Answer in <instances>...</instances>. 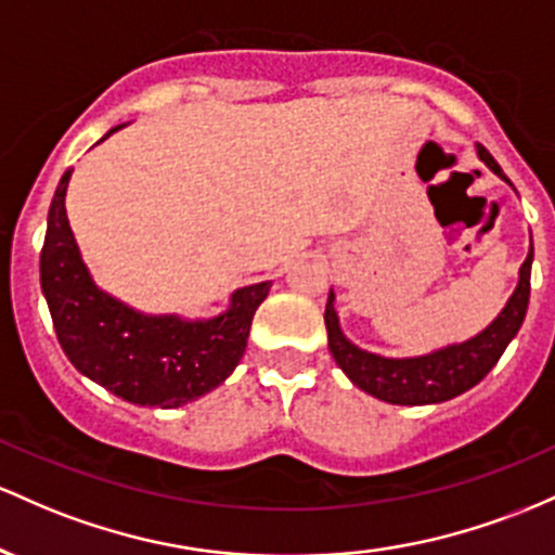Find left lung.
Wrapping results in <instances>:
<instances>
[{"mask_svg":"<svg viewBox=\"0 0 555 555\" xmlns=\"http://www.w3.org/2000/svg\"><path fill=\"white\" fill-rule=\"evenodd\" d=\"M477 154L498 178L512 183L503 176L501 165L488 149L477 143ZM529 272H532V248H529L525 264H521L519 285H516L512 298L482 333L464 340V344L440 348V351L414 359H385L353 346L340 333L338 314H335L333 307L335 296L330 291L325 307L330 353L357 388L379 398V401L401 403V406H425V403H440L448 401V398L462 396L464 390L475 388L479 379L493 370L501 353L506 351L514 335L519 333L529 304Z\"/></svg>","mask_w":555,"mask_h":555,"instance_id":"8db88e82","label":"left lung"}]
</instances>
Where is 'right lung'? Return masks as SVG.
Wrapping results in <instances>:
<instances>
[{"instance_id":"obj_1","label":"right lung","mask_w":555,"mask_h":555,"mask_svg":"<svg viewBox=\"0 0 555 555\" xmlns=\"http://www.w3.org/2000/svg\"><path fill=\"white\" fill-rule=\"evenodd\" d=\"M70 172L54 191L41 248V291L65 357L80 375L135 406L176 409L209 393L244 357L270 283L238 288L225 314L207 322L146 317L115 301L93 285L73 238L65 215Z\"/></svg>"}]
</instances>
